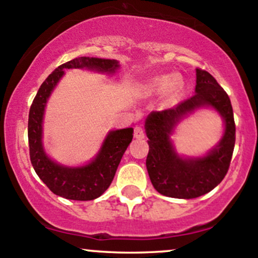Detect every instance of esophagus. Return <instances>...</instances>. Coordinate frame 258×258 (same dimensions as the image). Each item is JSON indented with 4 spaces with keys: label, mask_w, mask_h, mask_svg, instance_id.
Wrapping results in <instances>:
<instances>
[{
    "label": "esophagus",
    "mask_w": 258,
    "mask_h": 258,
    "mask_svg": "<svg viewBox=\"0 0 258 258\" xmlns=\"http://www.w3.org/2000/svg\"><path fill=\"white\" fill-rule=\"evenodd\" d=\"M134 138L135 139H144L145 138V130L141 126H135L134 129Z\"/></svg>",
    "instance_id": "esophagus-1"
}]
</instances>
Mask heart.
I'll list each match as a JSON object with an SVG mask.
<instances>
[{"mask_svg": "<svg viewBox=\"0 0 258 258\" xmlns=\"http://www.w3.org/2000/svg\"><path fill=\"white\" fill-rule=\"evenodd\" d=\"M183 89V82L179 78L174 77L172 79L170 75H160V77L152 78L146 84V91L149 94H158L164 90V101L172 102L178 97Z\"/></svg>", "mask_w": 258, "mask_h": 258, "instance_id": "heart-1", "label": "heart"}]
</instances>
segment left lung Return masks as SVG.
<instances>
[{
    "label": "left lung",
    "instance_id": "left-lung-1",
    "mask_svg": "<svg viewBox=\"0 0 258 258\" xmlns=\"http://www.w3.org/2000/svg\"><path fill=\"white\" fill-rule=\"evenodd\" d=\"M211 106L225 121L220 143L201 158H184L176 152L170 137L184 116L196 109ZM149 155L146 168L151 183L162 195L174 199H195L210 192L229 169L235 123L227 92L208 72L196 69L195 95L164 111H153L145 120Z\"/></svg>",
    "mask_w": 258,
    "mask_h": 258
}]
</instances>
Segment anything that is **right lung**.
<instances>
[{
    "instance_id": "right-lung-1",
    "label": "right lung",
    "mask_w": 258,
    "mask_h": 258,
    "mask_svg": "<svg viewBox=\"0 0 258 258\" xmlns=\"http://www.w3.org/2000/svg\"><path fill=\"white\" fill-rule=\"evenodd\" d=\"M117 59L78 57L54 69L40 86L28 120L30 161L36 174L56 195L77 201L97 199L108 189L126 147L133 140V128L111 130L103 140L100 151L92 161L80 167H67L51 160L42 144V123L45 107L66 69L85 68L100 73L114 74L119 69Z\"/></svg>"
}]
</instances>
